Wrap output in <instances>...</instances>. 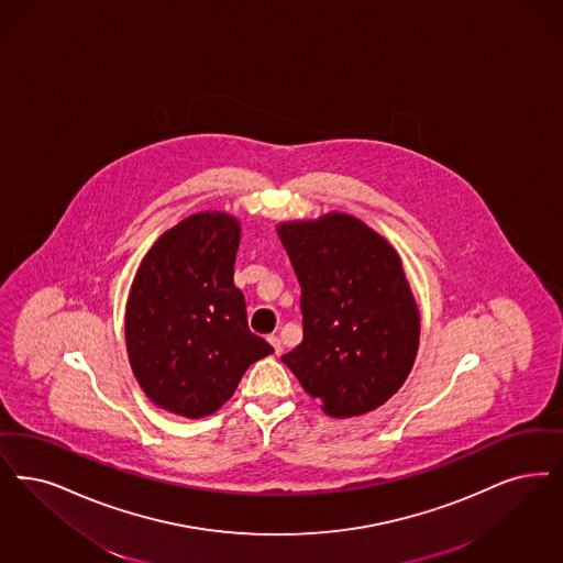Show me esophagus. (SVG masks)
<instances>
[{
  "mask_svg": "<svg viewBox=\"0 0 563 563\" xmlns=\"http://www.w3.org/2000/svg\"><path fill=\"white\" fill-rule=\"evenodd\" d=\"M268 341H271V345L274 347V354H276V356H278V354H283V343H280V338H278V335H271Z\"/></svg>",
  "mask_w": 563,
  "mask_h": 563,
  "instance_id": "34e87169",
  "label": "esophagus"
}]
</instances>
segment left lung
I'll return each mask as SVG.
<instances>
[{
  "mask_svg": "<svg viewBox=\"0 0 563 563\" xmlns=\"http://www.w3.org/2000/svg\"><path fill=\"white\" fill-rule=\"evenodd\" d=\"M276 234L301 285L303 314V341L280 361L331 417L385 405L410 375L421 338L398 251L341 211L280 222Z\"/></svg>",
  "mask_w": 563,
  "mask_h": 563,
  "instance_id": "left-lung-1",
  "label": "left lung"
}]
</instances>
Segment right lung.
I'll list each match as a JSON object with an SVG mask.
<instances>
[{
  "label": "right lung",
  "instance_id": "obj_1",
  "mask_svg": "<svg viewBox=\"0 0 563 563\" xmlns=\"http://www.w3.org/2000/svg\"><path fill=\"white\" fill-rule=\"evenodd\" d=\"M241 222L199 211L165 230L135 272L125 306V345L135 382L158 408L186 419L228 402L272 345L249 331L234 287Z\"/></svg>",
  "mask_w": 563,
  "mask_h": 563
}]
</instances>
